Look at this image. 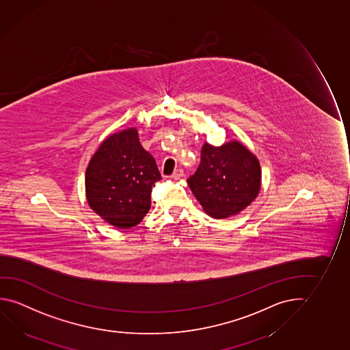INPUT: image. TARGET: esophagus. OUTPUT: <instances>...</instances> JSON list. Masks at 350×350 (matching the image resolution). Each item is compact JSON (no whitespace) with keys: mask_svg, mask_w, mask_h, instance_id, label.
Returning <instances> with one entry per match:
<instances>
[{"mask_svg":"<svg viewBox=\"0 0 350 350\" xmlns=\"http://www.w3.org/2000/svg\"><path fill=\"white\" fill-rule=\"evenodd\" d=\"M184 176V171L183 170H176L174 172L172 173V176L171 177L173 178V179H179V178H182Z\"/></svg>","mask_w":350,"mask_h":350,"instance_id":"1","label":"esophagus"}]
</instances>
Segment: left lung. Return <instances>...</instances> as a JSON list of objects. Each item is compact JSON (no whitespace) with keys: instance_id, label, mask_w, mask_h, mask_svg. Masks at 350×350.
I'll return each instance as SVG.
<instances>
[{"instance_id":"obj_1","label":"left lung","mask_w":350,"mask_h":350,"mask_svg":"<svg viewBox=\"0 0 350 350\" xmlns=\"http://www.w3.org/2000/svg\"><path fill=\"white\" fill-rule=\"evenodd\" d=\"M260 176L258 160L240 143L221 146L206 143L199 168L188 178V184L206 213L228 218L256 199Z\"/></svg>"}]
</instances>
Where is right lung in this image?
Wrapping results in <instances>:
<instances>
[{"label":"right lung","instance_id":"add662e5","mask_svg":"<svg viewBox=\"0 0 350 350\" xmlns=\"http://www.w3.org/2000/svg\"><path fill=\"white\" fill-rule=\"evenodd\" d=\"M160 179L155 159L140 146L137 129H124L104 140L92 157L87 201L111 226L129 229L148 213L151 189Z\"/></svg>","mask_w":350,"mask_h":350}]
</instances>
